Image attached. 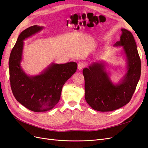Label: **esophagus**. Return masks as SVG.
Segmentation results:
<instances>
[{
  "label": "esophagus",
  "instance_id": "esophagus-1",
  "mask_svg": "<svg viewBox=\"0 0 148 148\" xmlns=\"http://www.w3.org/2000/svg\"><path fill=\"white\" fill-rule=\"evenodd\" d=\"M86 64L84 63V62H79V63L78 64V69L79 70H82L83 68H84L85 66H86Z\"/></svg>",
  "mask_w": 148,
  "mask_h": 148
}]
</instances>
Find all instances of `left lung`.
I'll return each mask as SVG.
<instances>
[{
    "label": "left lung",
    "mask_w": 148,
    "mask_h": 148,
    "mask_svg": "<svg viewBox=\"0 0 148 148\" xmlns=\"http://www.w3.org/2000/svg\"><path fill=\"white\" fill-rule=\"evenodd\" d=\"M120 40L115 47L122 46L127 61V73L117 84L111 81L104 62H93L83 70L84 97L92 109L110 112L124 106L131 100L141 76V64L136 44L130 31L122 28Z\"/></svg>",
    "instance_id": "obj_1"
}]
</instances>
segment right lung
Returning <instances> with one entry per match:
<instances>
[{
  "mask_svg": "<svg viewBox=\"0 0 148 148\" xmlns=\"http://www.w3.org/2000/svg\"><path fill=\"white\" fill-rule=\"evenodd\" d=\"M43 28L34 25L22 31L11 51L8 62L13 96L21 104L33 112H46L53 109L60 100L64 84L77 69L75 62L63 64L52 63L38 75L25 73L21 66L23 41Z\"/></svg>",
  "mask_w": 148,
  "mask_h": 148,
  "instance_id": "add662e5",
  "label": "right lung"
}]
</instances>
